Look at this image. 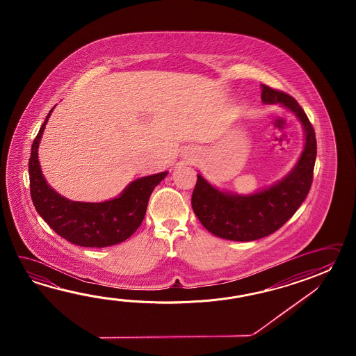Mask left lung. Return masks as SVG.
Returning a JSON list of instances; mask_svg holds the SVG:
<instances>
[{
    "mask_svg": "<svg viewBox=\"0 0 356 356\" xmlns=\"http://www.w3.org/2000/svg\"><path fill=\"white\" fill-rule=\"evenodd\" d=\"M265 104H280L296 114L304 131V149L294 168L281 181L250 195L221 191L197 175L192 209L210 233L219 238L250 242L280 229L304 202L309 192L317 156L314 129L296 99L261 85Z\"/></svg>",
    "mask_w": 356,
    "mask_h": 356,
    "instance_id": "1",
    "label": "left lung"
}]
</instances>
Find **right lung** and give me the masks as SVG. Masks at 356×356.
<instances>
[{
  "label": "right lung",
  "mask_w": 356,
  "mask_h": 356,
  "mask_svg": "<svg viewBox=\"0 0 356 356\" xmlns=\"http://www.w3.org/2000/svg\"><path fill=\"white\" fill-rule=\"evenodd\" d=\"M54 106L31 145L29 175L35 210L57 234L76 245L103 248L124 242L141 225L152 191L168 172L131 181L120 196L103 202H80L60 196L47 183L38 159L39 143Z\"/></svg>",
  "instance_id": "1"
}]
</instances>
